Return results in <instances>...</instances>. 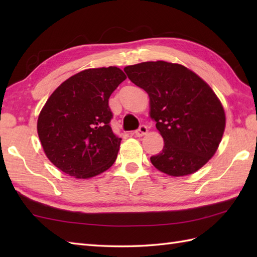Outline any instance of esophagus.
Masks as SVG:
<instances>
[{
    "mask_svg": "<svg viewBox=\"0 0 257 257\" xmlns=\"http://www.w3.org/2000/svg\"><path fill=\"white\" fill-rule=\"evenodd\" d=\"M147 133H148V127H147V125H145V124H141L139 129H137L135 132V135L137 136V137H143V136H145Z\"/></svg>",
    "mask_w": 257,
    "mask_h": 257,
    "instance_id": "34e87169",
    "label": "esophagus"
}]
</instances>
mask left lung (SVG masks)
Listing matches in <instances>:
<instances>
[{"label": "left lung", "mask_w": 257, "mask_h": 257, "mask_svg": "<svg viewBox=\"0 0 257 257\" xmlns=\"http://www.w3.org/2000/svg\"><path fill=\"white\" fill-rule=\"evenodd\" d=\"M128 78L147 91L150 117L165 147L150 158L172 177L194 173L209 161L225 129V112L205 81L180 64L145 62L124 67Z\"/></svg>", "instance_id": "left-lung-1"}]
</instances>
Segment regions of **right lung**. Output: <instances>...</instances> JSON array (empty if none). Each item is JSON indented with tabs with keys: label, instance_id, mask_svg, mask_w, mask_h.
<instances>
[{
	"label": "right lung",
	"instance_id": "add662e5",
	"mask_svg": "<svg viewBox=\"0 0 257 257\" xmlns=\"http://www.w3.org/2000/svg\"><path fill=\"white\" fill-rule=\"evenodd\" d=\"M127 78L114 66L90 68L58 86L37 120L45 155L70 177L88 179L116 161L120 139L112 133L108 99Z\"/></svg>",
	"mask_w": 257,
	"mask_h": 257
}]
</instances>
